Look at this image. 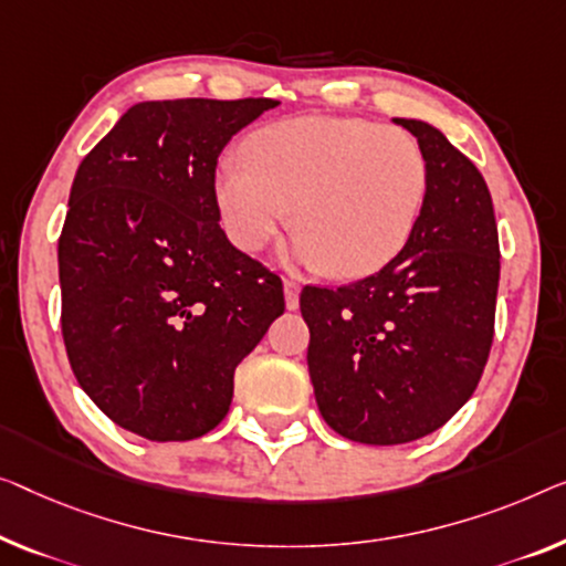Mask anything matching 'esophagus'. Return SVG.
<instances>
[{
    "label": "esophagus",
    "instance_id": "34e87169",
    "mask_svg": "<svg viewBox=\"0 0 566 566\" xmlns=\"http://www.w3.org/2000/svg\"><path fill=\"white\" fill-rule=\"evenodd\" d=\"M284 300H286V310L300 307V284L294 280H284Z\"/></svg>",
    "mask_w": 566,
    "mask_h": 566
}]
</instances>
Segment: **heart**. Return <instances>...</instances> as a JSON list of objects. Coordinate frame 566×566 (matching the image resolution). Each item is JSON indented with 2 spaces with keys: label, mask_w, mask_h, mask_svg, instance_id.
<instances>
[{
  "label": "heart",
  "mask_w": 566,
  "mask_h": 566,
  "mask_svg": "<svg viewBox=\"0 0 566 566\" xmlns=\"http://www.w3.org/2000/svg\"><path fill=\"white\" fill-rule=\"evenodd\" d=\"M427 185V157L411 134L366 119L297 116L256 134L249 159L226 157L216 196L243 251L264 249L292 208L294 254L335 276H358L409 241Z\"/></svg>",
  "instance_id": "1"
}]
</instances>
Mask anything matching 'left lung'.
<instances>
[{"mask_svg":"<svg viewBox=\"0 0 566 566\" xmlns=\"http://www.w3.org/2000/svg\"><path fill=\"white\" fill-rule=\"evenodd\" d=\"M396 124L415 134L429 170L409 241L366 280L300 294L319 415L364 444H403L447 424L478 389L495 335L491 190L440 129Z\"/></svg>","mask_w":566,"mask_h":566,"instance_id":"left-lung-1","label":"left lung"}]
</instances>
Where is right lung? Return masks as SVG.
I'll list each match as a JSON object with an SVG mask.
<instances>
[{"mask_svg":"<svg viewBox=\"0 0 566 566\" xmlns=\"http://www.w3.org/2000/svg\"><path fill=\"white\" fill-rule=\"evenodd\" d=\"M274 98L132 106L83 157L57 239L67 360L91 401L151 442L229 415L233 370L284 312L280 274L226 239L216 167Z\"/></svg>","mask_w":566,"mask_h":566,"instance_id":"obj_1","label":"right lung"}]
</instances>
